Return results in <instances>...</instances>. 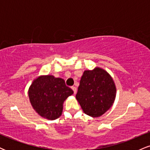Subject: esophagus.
Returning <instances> with one entry per match:
<instances>
[{
    "label": "esophagus",
    "instance_id": "obj_1",
    "mask_svg": "<svg viewBox=\"0 0 150 150\" xmlns=\"http://www.w3.org/2000/svg\"><path fill=\"white\" fill-rule=\"evenodd\" d=\"M72 89H73V92H74V94H76L77 93V88L75 87H72Z\"/></svg>",
    "mask_w": 150,
    "mask_h": 150
}]
</instances>
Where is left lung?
I'll return each mask as SVG.
<instances>
[{
	"label": "left lung",
	"instance_id": "8db88e82",
	"mask_svg": "<svg viewBox=\"0 0 150 150\" xmlns=\"http://www.w3.org/2000/svg\"><path fill=\"white\" fill-rule=\"evenodd\" d=\"M116 95L114 81L106 70L96 67L84 71L76 99L85 114L93 118L102 116L112 106Z\"/></svg>",
	"mask_w": 150,
	"mask_h": 150
}]
</instances>
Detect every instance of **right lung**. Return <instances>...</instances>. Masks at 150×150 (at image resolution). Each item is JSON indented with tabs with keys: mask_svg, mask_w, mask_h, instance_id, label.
Here are the masks:
<instances>
[{
	"mask_svg": "<svg viewBox=\"0 0 150 150\" xmlns=\"http://www.w3.org/2000/svg\"><path fill=\"white\" fill-rule=\"evenodd\" d=\"M73 94L63 79L49 75L34 79L28 90L32 107L39 116L49 120H56L61 116L63 103Z\"/></svg>",
	"mask_w": 150,
	"mask_h": 150,
	"instance_id": "add662e5",
	"label": "right lung"
}]
</instances>
